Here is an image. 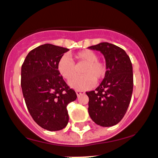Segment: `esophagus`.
Instances as JSON below:
<instances>
[{"mask_svg": "<svg viewBox=\"0 0 158 158\" xmlns=\"http://www.w3.org/2000/svg\"><path fill=\"white\" fill-rule=\"evenodd\" d=\"M76 94H77L78 97H79L80 95L84 94H85L84 91H76Z\"/></svg>", "mask_w": 158, "mask_h": 158, "instance_id": "obj_1", "label": "esophagus"}]
</instances>
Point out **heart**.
<instances>
[{"label": "heart", "mask_w": 158, "mask_h": 158, "mask_svg": "<svg viewBox=\"0 0 158 158\" xmlns=\"http://www.w3.org/2000/svg\"><path fill=\"white\" fill-rule=\"evenodd\" d=\"M75 58L79 63L85 64L82 70L84 75L76 77L69 82L70 87L78 91H85L92 88L95 81L101 80L106 73L105 64L98 60V56L94 52L91 50L78 52ZM59 73L67 80L72 79L76 74V66L73 60L67 55L61 57L57 65Z\"/></svg>", "instance_id": "heart-1"}]
</instances>
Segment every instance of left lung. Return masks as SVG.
Here are the masks:
<instances>
[{"mask_svg":"<svg viewBox=\"0 0 158 158\" xmlns=\"http://www.w3.org/2000/svg\"><path fill=\"white\" fill-rule=\"evenodd\" d=\"M88 48L100 52L104 56L106 73L94 91L86 92L89 98L88 113L102 127H112L127 112L133 88V67L124 49L109 43H100Z\"/></svg>","mask_w":158,"mask_h":158,"instance_id":"obj_1","label":"left lung"}]
</instances>
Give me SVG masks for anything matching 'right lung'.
I'll list each match as a JSON object with an SVG mask.
<instances>
[{"label":"right lung","instance_id":"1","mask_svg":"<svg viewBox=\"0 0 158 158\" xmlns=\"http://www.w3.org/2000/svg\"><path fill=\"white\" fill-rule=\"evenodd\" d=\"M68 51L48 43L41 45L27 54L22 66L21 86L27 110L38 125L49 131L67 126V106L77 98L57 68Z\"/></svg>","mask_w":158,"mask_h":158}]
</instances>
